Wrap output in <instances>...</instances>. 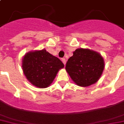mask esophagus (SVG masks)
I'll use <instances>...</instances> for the list:
<instances>
[{
  "instance_id": "34e87169",
  "label": "esophagus",
  "mask_w": 124,
  "mask_h": 124,
  "mask_svg": "<svg viewBox=\"0 0 124 124\" xmlns=\"http://www.w3.org/2000/svg\"><path fill=\"white\" fill-rule=\"evenodd\" d=\"M61 61H62V62L63 63L64 65H65V63H66V60H65V58H62V59H61Z\"/></svg>"
}]
</instances>
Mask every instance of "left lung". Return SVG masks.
Returning <instances> with one entry per match:
<instances>
[{"instance_id":"8db88e82","label":"left lung","mask_w":124,"mask_h":124,"mask_svg":"<svg viewBox=\"0 0 124 124\" xmlns=\"http://www.w3.org/2000/svg\"><path fill=\"white\" fill-rule=\"evenodd\" d=\"M104 68V59L99 53L83 48L76 49L65 65L71 78L80 87H87L96 83Z\"/></svg>"}]
</instances>
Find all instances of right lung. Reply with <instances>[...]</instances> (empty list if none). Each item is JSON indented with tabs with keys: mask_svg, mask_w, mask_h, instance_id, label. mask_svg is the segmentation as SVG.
Wrapping results in <instances>:
<instances>
[{
	"mask_svg": "<svg viewBox=\"0 0 124 124\" xmlns=\"http://www.w3.org/2000/svg\"><path fill=\"white\" fill-rule=\"evenodd\" d=\"M63 67L59 59L46 50L29 52L22 60V69L26 78L39 88L48 87L58 71Z\"/></svg>",
	"mask_w": 124,
	"mask_h": 124,
	"instance_id": "add662e5",
	"label": "right lung"
}]
</instances>
